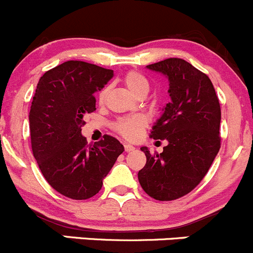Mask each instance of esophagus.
Wrapping results in <instances>:
<instances>
[{"label":"esophagus","instance_id":"obj_1","mask_svg":"<svg viewBox=\"0 0 253 253\" xmlns=\"http://www.w3.org/2000/svg\"><path fill=\"white\" fill-rule=\"evenodd\" d=\"M134 149V147L132 144H128V143H126V144H125V150H126V152H131V150H133Z\"/></svg>","mask_w":253,"mask_h":253}]
</instances>
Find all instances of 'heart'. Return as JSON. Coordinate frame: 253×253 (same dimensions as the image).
Masks as SVG:
<instances>
[{
  "mask_svg": "<svg viewBox=\"0 0 253 253\" xmlns=\"http://www.w3.org/2000/svg\"><path fill=\"white\" fill-rule=\"evenodd\" d=\"M124 82L126 84V86L128 88V90L131 93H133L134 95L139 94L141 91H147L149 89V83H148V79L142 75V73L136 72V71H131V72H127L124 77ZM109 93V88L101 89L99 91L98 99L100 103H104L106 99V95ZM145 125H147V119H145L143 115H132V116L125 117V119L120 120L116 125V128L125 138L133 139L141 134L142 129L144 128Z\"/></svg>",
  "mask_w": 253,
  "mask_h": 253,
  "instance_id": "1",
  "label": "heart"
}]
</instances>
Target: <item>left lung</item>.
<instances>
[{
  "label": "left lung",
  "mask_w": 253,
  "mask_h": 253,
  "mask_svg": "<svg viewBox=\"0 0 253 253\" xmlns=\"http://www.w3.org/2000/svg\"><path fill=\"white\" fill-rule=\"evenodd\" d=\"M147 68L169 81L170 103L150 132L168 145L155 155L141 148L147 163L138 180L154 200H177L202 181L220 149V105L208 76L187 61L168 58Z\"/></svg>",
  "instance_id": "8db88e82"
}]
</instances>
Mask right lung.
Here are the masks:
<instances>
[{"label":"right lung","instance_id":"add662e5","mask_svg":"<svg viewBox=\"0 0 253 253\" xmlns=\"http://www.w3.org/2000/svg\"><path fill=\"white\" fill-rule=\"evenodd\" d=\"M114 71L67 61L39 79L29 112L32 149L51 187L72 200H88L103 187L124 145L111 136L86 145L84 114L95 110L94 93Z\"/></svg>","mask_w":253,"mask_h":253}]
</instances>
